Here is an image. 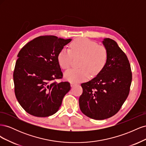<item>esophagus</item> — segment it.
Returning a JSON list of instances; mask_svg holds the SVG:
<instances>
[{"label": "esophagus", "instance_id": "1", "mask_svg": "<svg viewBox=\"0 0 146 146\" xmlns=\"http://www.w3.org/2000/svg\"><path fill=\"white\" fill-rule=\"evenodd\" d=\"M76 83H70V86H71V87H74V86H76Z\"/></svg>", "mask_w": 146, "mask_h": 146}]
</instances>
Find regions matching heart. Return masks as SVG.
<instances>
[{
  "label": "heart",
  "mask_w": 146,
  "mask_h": 146,
  "mask_svg": "<svg viewBox=\"0 0 146 146\" xmlns=\"http://www.w3.org/2000/svg\"><path fill=\"white\" fill-rule=\"evenodd\" d=\"M70 50L63 48L58 54L57 60L60 67L66 69L70 67L73 56H81L80 69H70L64 73L66 80L72 83L87 80L99 74L107 62L108 52L104 46L85 38L75 39L70 43Z\"/></svg>",
  "instance_id": "1"
}]
</instances>
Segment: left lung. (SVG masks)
I'll use <instances>...</instances> for the list:
<instances>
[{"label":"left lung","instance_id":"obj_1","mask_svg":"<svg viewBox=\"0 0 146 146\" xmlns=\"http://www.w3.org/2000/svg\"><path fill=\"white\" fill-rule=\"evenodd\" d=\"M102 44L108 52L107 62L96 77L81 84L83 93L78 100L82 112L96 120L119 111L129 96L132 80L129 61L117 42L104 38Z\"/></svg>","mask_w":146,"mask_h":146}]
</instances>
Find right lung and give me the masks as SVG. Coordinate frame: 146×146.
Here are the masks:
<instances>
[{
  "label": "right lung",
  "mask_w": 146,
  "mask_h": 146,
  "mask_svg": "<svg viewBox=\"0 0 146 146\" xmlns=\"http://www.w3.org/2000/svg\"><path fill=\"white\" fill-rule=\"evenodd\" d=\"M72 39L41 36L19 51L13 80L16 99L29 114L47 117L56 113L70 89L68 82L57 83L63 73L57 60L58 53Z\"/></svg>",
  "instance_id": "obj_1"
}]
</instances>
